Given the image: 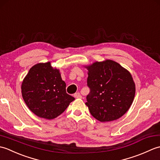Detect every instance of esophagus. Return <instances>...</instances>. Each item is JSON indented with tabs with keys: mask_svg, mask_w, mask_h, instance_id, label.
Here are the masks:
<instances>
[{
	"mask_svg": "<svg viewBox=\"0 0 160 160\" xmlns=\"http://www.w3.org/2000/svg\"><path fill=\"white\" fill-rule=\"evenodd\" d=\"M73 96L76 98H82V96H81V94L79 92L75 93Z\"/></svg>",
	"mask_w": 160,
	"mask_h": 160,
	"instance_id": "34e87169",
	"label": "esophagus"
}]
</instances>
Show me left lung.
I'll return each mask as SVG.
<instances>
[{"instance_id": "1", "label": "left lung", "mask_w": 160, "mask_h": 160, "mask_svg": "<svg viewBox=\"0 0 160 160\" xmlns=\"http://www.w3.org/2000/svg\"><path fill=\"white\" fill-rule=\"evenodd\" d=\"M90 93L85 104L100 122L118 120L126 113L133 101L135 84L131 74L111 60L85 66Z\"/></svg>"}]
</instances>
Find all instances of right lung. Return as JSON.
<instances>
[{
    "label": "right lung",
    "mask_w": 160,
    "mask_h": 160,
    "mask_svg": "<svg viewBox=\"0 0 160 160\" xmlns=\"http://www.w3.org/2000/svg\"><path fill=\"white\" fill-rule=\"evenodd\" d=\"M21 91L29 109L47 120L62 114L75 100L67 93L59 69L53 68L50 62L36 64L29 69L22 82Z\"/></svg>",
    "instance_id": "obj_1"
}]
</instances>
